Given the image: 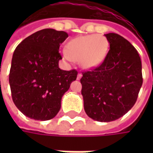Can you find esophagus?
I'll list each match as a JSON object with an SVG mask.
<instances>
[{
    "label": "esophagus",
    "instance_id": "34e87169",
    "mask_svg": "<svg viewBox=\"0 0 153 153\" xmlns=\"http://www.w3.org/2000/svg\"><path fill=\"white\" fill-rule=\"evenodd\" d=\"M81 77H82V74L79 73V74H78V75H77V79L79 80L80 79H81Z\"/></svg>",
    "mask_w": 153,
    "mask_h": 153
}]
</instances>
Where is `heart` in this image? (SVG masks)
<instances>
[{
	"label": "heart",
	"mask_w": 153,
	"mask_h": 153,
	"mask_svg": "<svg viewBox=\"0 0 153 153\" xmlns=\"http://www.w3.org/2000/svg\"><path fill=\"white\" fill-rule=\"evenodd\" d=\"M108 49V42L101 35H88L70 40L67 49L62 51L64 58L70 62L79 60L84 69H92L102 62Z\"/></svg>",
	"instance_id": "obj_1"
}]
</instances>
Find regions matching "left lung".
Listing matches in <instances>:
<instances>
[{
	"instance_id": "1",
	"label": "left lung",
	"mask_w": 153,
	"mask_h": 153,
	"mask_svg": "<svg viewBox=\"0 0 153 153\" xmlns=\"http://www.w3.org/2000/svg\"><path fill=\"white\" fill-rule=\"evenodd\" d=\"M110 49L102 63L83 72L84 111L90 118L110 122L134 106L143 84L142 63L134 47L120 35L105 34Z\"/></svg>"
}]
</instances>
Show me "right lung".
<instances>
[{"label": "right lung", "instance_id": "obj_1", "mask_svg": "<svg viewBox=\"0 0 153 153\" xmlns=\"http://www.w3.org/2000/svg\"><path fill=\"white\" fill-rule=\"evenodd\" d=\"M68 33L45 28L23 40L12 57L9 82L13 102L28 118L48 120L60 109V102L70 83L76 79V70H62L60 44Z\"/></svg>", "mask_w": 153, "mask_h": 153}]
</instances>
